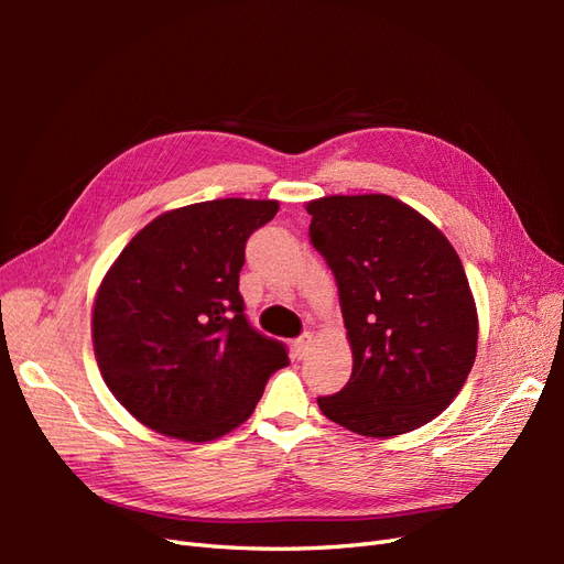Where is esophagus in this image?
Masks as SVG:
<instances>
[{
	"instance_id": "esophagus-1",
	"label": "esophagus",
	"mask_w": 564,
	"mask_h": 564,
	"mask_svg": "<svg viewBox=\"0 0 564 564\" xmlns=\"http://www.w3.org/2000/svg\"><path fill=\"white\" fill-rule=\"evenodd\" d=\"M311 346H313V334H303L301 338H296V340H294V350H296V355H299V357H305V355H308Z\"/></svg>"
}]
</instances>
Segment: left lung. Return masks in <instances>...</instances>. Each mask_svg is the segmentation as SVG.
<instances>
[{"instance_id":"1","label":"left lung","mask_w":564,"mask_h":564,"mask_svg":"<svg viewBox=\"0 0 564 564\" xmlns=\"http://www.w3.org/2000/svg\"><path fill=\"white\" fill-rule=\"evenodd\" d=\"M305 212L352 350L350 381L317 398L322 414L367 437L421 429L458 395L477 352V308L458 253L390 195H329Z\"/></svg>"}]
</instances>
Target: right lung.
<instances>
[{
    "instance_id": "add662e5",
    "label": "right lung",
    "mask_w": 564,
    "mask_h": 564,
    "mask_svg": "<svg viewBox=\"0 0 564 564\" xmlns=\"http://www.w3.org/2000/svg\"><path fill=\"white\" fill-rule=\"evenodd\" d=\"M275 199H212L160 214L135 232L100 282L91 338L117 402L166 437L212 442L245 423L282 344L245 317L240 270L249 235Z\"/></svg>"
}]
</instances>
